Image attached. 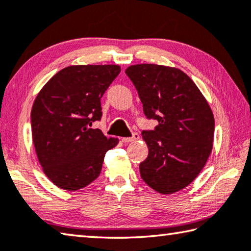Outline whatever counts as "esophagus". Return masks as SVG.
<instances>
[{"label": "esophagus", "mask_w": 251, "mask_h": 251, "mask_svg": "<svg viewBox=\"0 0 251 251\" xmlns=\"http://www.w3.org/2000/svg\"><path fill=\"white\" fill-rule=\"evenodd\" d=\"M138 138H140V135H138L137 133H135V134H133L132 137H124V138H122V142L123 143H130V142L137 141Z\"/></svg>", "instance_id": "esophagus-1"}]
</instances>
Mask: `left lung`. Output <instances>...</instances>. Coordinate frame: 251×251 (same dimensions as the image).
I'll return each instance as SVG.
<instances>
[{
    "label": "left lung",
    "mask_w": 251,
    "mask_h": 251,
    "mask_svg": "<svg viewBox=\"0 0 251 251\" xmlns=\"http://www.w3.org/2000/svg\"><path fill=\"white\" fill-rule=\"evenodd\" d=\"M136 88L154 130H144L149 147L140 173L150 188L162 194L177 192L196 178L211 154L212 110L188 75L173 67L141 63L125 70Z\"/></svg>",
    "instance_id": "obj_1"
}]
</instances>
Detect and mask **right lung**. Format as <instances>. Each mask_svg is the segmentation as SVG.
I'll list each match as a JSON object with an SVG mask.
<instances>
[{"label": "right lung", "mask_w": 251, "mask_h": 251, "mask_svg": "<svg viewBox=\"0 0 251 251\" xmlns=\"http://www.w3.org/2000/svg\"><path fill=\"white\" fill-rule=\"evenodd\" d=\"M117 65L69 66L39 91L31 110L32 141L47 177L77 191L96 180L107 151L118 138L90 128L100 121V99L118 74Z\"/></svg>", "instance_id": "obj_1"}]
</instances>
